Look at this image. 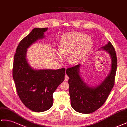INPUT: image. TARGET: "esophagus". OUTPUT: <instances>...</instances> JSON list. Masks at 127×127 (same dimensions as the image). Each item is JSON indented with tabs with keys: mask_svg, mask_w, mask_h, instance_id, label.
Returning <instances> with one entry per match:
<instances>
[{
	"mask_svg": "<svg viewBox=\"0 0 127 127\" xmlns=\"http://www.w3.org/2000/svg\"><path fill=\"white\" fill-rule=\"evenodd\" d=\"M69 77H68V76H67L66 74V75L65 76V80L67 81L68 80H69Z\"/></svg>",
	"mask_w": 127,
	"mask_h": 127,
	"instance_id": "34e87169",
	"label": "esophagus"
}]
</instances>
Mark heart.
<instances>
[{
	"instance_id": "obj_1",
	"label": "heart",
	"mask_w": 127,
	"mask_h": 127,
	"mask_svg": "<svg viewBox=\"0 0 127 127\" xmlns=\"http://www.w3.org/2000/svg\"><path fill=\"white\" fill-rule=\"evenodd\" d=\"M93 47V41L90 37L81 32H72L61 37L56 57L62 60L63 57L69 56V62L77 64L85 58Z\"/></svg>"
}]
</instances>
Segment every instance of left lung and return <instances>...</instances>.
<instances>
[{
  "label": "left lung",
  "instance_id": "left-lung-1",
  "mask_svg": "<svg viewBox=\"0 0 127 127\" xmlns=\"http://www.w3.org/2000/svg\"><path fill=\"white\" fill-rule=\"evenodd\" d=\"M98 51H106L111 58V67L106 78L98 85H90L80 74L81 64L69 68L66 73L69 77V93L71 105L74 110L83 114L93 113L105 102L114 86L117 69V58L114 48L110 42Z\"/></svg>",
  "mask_w": 127,
  "mask_h": 127
}]
</instances>
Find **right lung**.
<instances>
[{
  "label": "right lung",
  "mask_w": 127,
  "mask_h": 127,
  "mask_svg": "<svg viewBox=\"0 0 127 127\" xmlns=\"http://www.w3.org/2000/svg\"><path fill=\"white\" fill-rule=\"evenodd\" d=\"M48 28H35L20 41L16 50L13 78L19 98L35 112H43L53 106V94L65 79V69H35L29 64L27 49L45 37Z\"/></svg>",
  "instance_id": "add662e5"
}]
</instances>
